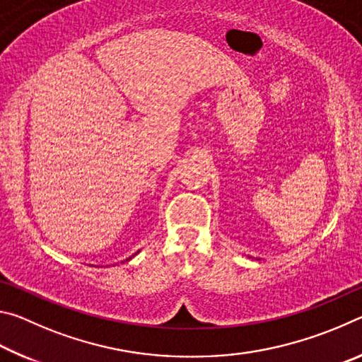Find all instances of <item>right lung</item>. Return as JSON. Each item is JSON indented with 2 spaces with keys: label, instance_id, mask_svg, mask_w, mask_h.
I'll use <instances>...</instances> for the list:
<instances>
[{
  "label": "right lung",
  "instance_id": "right-lung-1",
  "mask_svg": "<svg viewBox=\"0 0 362 362\" xmlns=\"http://www.w3.org/2000/svg\"><path fill=\"white\" fill-rule=\"evenodd\" d=\"M132 257H134V255H132ZM132 257H129V259H126V262H127V260H131V259H132Z\"/></svg>",
  "mask_w": 362,
  "mask_h": 362
}]
</instances>
